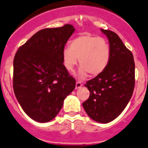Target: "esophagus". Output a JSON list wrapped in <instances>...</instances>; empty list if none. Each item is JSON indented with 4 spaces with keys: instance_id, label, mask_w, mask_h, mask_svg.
I'll use <instances>...</instances> for the list:
<instances>
[{
    "instance_id": "obj_1",
    "label": "esophagus",
    "mask_w": 148,
    "mask_h": 148,
    "mask_svg": "<svg viewBox=\"0 0 148 148\" xmlns=\"http://www.w3.org/2000/svg\"><path fill=\"white\" fill-rule=\"evenodd\" d=\"M82 86V84L81 82L77 81V82H76V89L80 88V87H81Z\"/></svg>"
}]
</instances>
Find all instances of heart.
Instances as JSON below:
<instances>
[{"label": "heart", "mask_w": 148, "mask_h": 148, "mask_svg": "<svg viewBox=\"0 0 148 148\" xmlns=\"http://www.w3.org/2000/svg\"><path fill=\"white\" fill-rule=\"evenodd\" d=\"M110 49L103 38L83 33L72 40L70 48L63 51V64L67 71H74L77 62L81 66L78 73L79 78H84L87 74L97 76L101 74L108 64Z\"/></svg>", "instance_id": "1"}]
</instances>
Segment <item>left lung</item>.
<instances>
[{"mask_svg": "<svg viewBox=\"0 0 148 148\" xmlns=\"http://www.w3.org/2000/svg\"><path fill=\"white\" fill-rule=\"evenodd\" d=\"M101 31L108 38L110 61L101 74L84 84L90 94L82 106L92 119L106 124L119 116L131 99L135 64L132 52L116 33L103 29Z\"/></svg>", "mask_w": 148, "mask_h": 148, "instance_id": "8db88e82", "label": "left lung"}]
</instances>
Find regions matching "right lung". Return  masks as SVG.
<instances>
[{
	"mask_svg": "<svg viewBox=\"0 0 148 148\" xmlns=\"http://www.w3.org/2000/svg\"><path fill=\"white\" fill-rule=\"evenodd\" d=\"M75 29L71 24L36 32L18 48L14 59L13 87L24 112L33 120L53 119L76 80L63 64V51Z\"/></svg>",
	"mask_w": 148,
	"mask_h": 148,
	"instance_id": "add662e5",
	"label": "right lung"
}]
</instances>
